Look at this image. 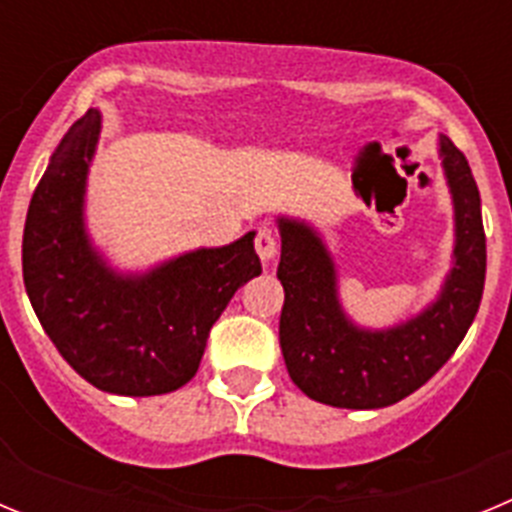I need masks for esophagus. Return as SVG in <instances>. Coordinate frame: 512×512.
Here are the masks:
<instances>
[{"mask_svg":"<svg viewBox=\"0 0 512 512\" xmlns=\"http://www.w3.org/2000/svg\"><path fill=\"white\" fill-rule=\"evenodd\" d=\"M277 251H279V241H277V235H274V230L261 228L259 233H256V253H259V259L264 261V264H269V261L277 256Z\"/></svg>","mask_w":512,"mask_h":512,"instance_id":"esophagus-1","label":"esophagus"}]
</instances>
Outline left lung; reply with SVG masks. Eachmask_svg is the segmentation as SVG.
<instances>
[{
    "mask_svg": "<svg viewBox=\"0 0 512 512\" xmlns=\"http://www.w3.org/2000/svg\"><path fill=\"white\" fill-rule=\"evenodd\" d=\"M454 200V266L441 295L415 318L384 330L356 325L338 300L336 264L302 220L279 217L284 287L279 346L292 382L333 408L374 410L413 395L456 351L479 310L487 246L472 169L446 135L438 140Z\"/></svg>",
    "mask_w": 512,
    "mask_h": 512,
    "instance_id": "left-lung-1",
    "label": "left lung"
}]
</instances>
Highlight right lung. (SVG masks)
Returning a JSON list of instances; mask_svg holds the SVG:
<instances>
[{
	"label": "right lung",
	"mask_w": 512,
	"mask_h": 512,
	"mask_svg": "<svg viewBox=\"0 0 512 512\" xmlns=\"http://www.w3.org/2000/svg\"><path fill=\"white\" fill-rule=\"evenodd\" d=\"M102 115L89 110L53 151L22 235V279L40 325L97 390L166 395L200 369L207 336L235 289L259 277L253 235L120 274L92 246L84 194Z\"/></svg>",
	"instance_id": "obj_1"
}]
</instances>
